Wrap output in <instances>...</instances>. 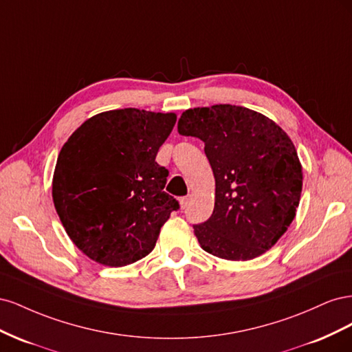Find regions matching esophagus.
I'll return each mask as SVG.
<instances>
[{"label": "esophagus", "instance_id": "34e87169", "mask_svg": "<svg viewBox=\"0 0 352 352\" xmlns=\"http://www.w3.org/2000/svg\"><path fill=\"white\" fill-rule=\"evenodd\" d=\"M189 197H182L179 199V204H180V208H185L186 206H188V202H189Z\"/></svg>", "mask_w": 352, "mask_h": 352}]
</instances>
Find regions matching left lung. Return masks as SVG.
I'll use <instances>...</instances> for the list:
<instances>
[{"mask_svg": "<svg viewBox=\"0 0 352 352\" xmlns=\"http://www.w3.org/2000/svg\"><path fill=\"white\" fill-rule=\"evenodd\" d=\"M177 131L206 144L216 180L212 214L194 226L201 248L230 261L269 251L300 206L302 166L291 138L267 116L230 104L184 111Z\"/></svg>", "mask_w": 352, "mask_h": 352, "instance_id": "left-lung-1", "label": "left lung"}]
</instances>
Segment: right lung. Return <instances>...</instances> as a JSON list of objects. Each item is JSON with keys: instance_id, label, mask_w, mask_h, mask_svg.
Wrapping results in <instances>:
<instances>
[{"instance_id": "right-lung-1", "label": "right lung", "mask_w": 352, "mask_h": 352, "mask_svg": "<svg viewBox=\"0 0 352 352\" xmlns=\"http://www.w3.org/2000/svg\"><path fill=\"white\" fill-rule=\"evenodd\" d=\"M175 113L138 109L92 116L63 145L52 201L72 242L109 267L150 254L179 202L164 192L168 172L155 162Z\"/></svg>"}]
</instances>
